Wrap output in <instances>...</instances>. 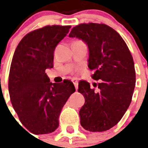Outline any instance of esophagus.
<instances>
[{
	"instance_id": "1",
	"label": "esophagus",
	"mask_w": 148,
	"mask_h": 148,
	"mask_svg": "<svg viewBox=\"0 0 148 148\" xmlns=\"http://www.w3.org/2000/svg\"><path fill=\"white\" fill-rule=\"evenodd\" d=\"M73 83H74V87H75V88H76V90L78 89V81H77V80H75V79H74L73 80Z\"/></svg>"
}]
</instances>
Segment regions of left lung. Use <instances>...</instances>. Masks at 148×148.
Masks as SVG:
<instances>
[{
  "label": "left lung",
  "instance_id": "obj_1",
  "mask_svg": "<svg viewBox=\"0 0 148 148\" xmlns=\"http://www.w3.org/2000/svg\"><path fill=\"white\" fill-rule=\"evenodd\" d=\"M70 38H77L88 45V67L98 84V92L81 81L78 92L85 103L79 111L81 124L91 132L108 131L121 121L131 102L135 87L134 64L123 38L103 24H81L73 27Z\"/></svg>",
  "mask_w": 148,
  "mask_h": 148
}]
</instances>
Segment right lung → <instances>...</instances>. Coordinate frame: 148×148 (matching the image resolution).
I'll list each match as a JSON object with an SVG mask.
<instances>
[{"instance_id": "right-lung-1", "label": "right lung", "mask_w": 148, "mask_h": 148, "mask_svg": "<svg viewBox=\"0 0 148 148\" xmlns=\"http://www.w3.org/2000/svg\"><path fill=\"white\" fill-rule=\"evenodd\" d=\"M71 26H46L25 35L17 45L10 64L8 89L13 108L21 124L34 134L53 132L74 84L51 83L45 73L53 66L56 46Z\"/></svg>"}]
</instances>
